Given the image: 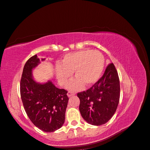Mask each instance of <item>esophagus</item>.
<instances>
[{
  "instance_id": "obj_1",
  "label": "esophagus",
  "mask_w": 150,
  "mask_h": 150,
  "mask_svg": "<svg viewBox=\"0 0 150 150\" xmlns=\"http://www.w3.org/2000/svg\"><path fill=\"white\" fill-rule=\"evenodd\" d=\"M74 95H75V93H74V92H68L67 93V96H68V97H71V96H74Z\"/></svg>"
}]
</instances>
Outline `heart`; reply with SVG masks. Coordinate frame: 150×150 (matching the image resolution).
<instances>
[{
    "instance_id": "1",
    "label": "heart",
    "mask_w": 150,
    "mask_h": 150,
    "mask_svg": "<svg viewBox=\"0 0 150 150\" xmlns=\"http://www.w3.org/2000/svg\"><path fill=\"white\" fill-rule=\"evenodd\" d=\"M104 64V57L99 51L81 50L65 55L55 68V75L63 85L74 73L75 79L68 87L76 91L82 88L83 85L88 87L96 83L103 71Z\"/></svg>"
}]
</instances>
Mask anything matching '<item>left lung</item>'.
<instances>
[{"label": "left lung", "mask_w": 150, "mask_h": 150, "mask_svg": "<svg viewBox=\"0 0 150 150\" xmlns=\"http://www.w3.org/2000/svg\"><path fill=\"white\" fill-rule=\"evenodd\" d=\"M77 96L80 112L85 121L94 126L108 122L116 111L120 97V83L114 64H109L91 88L78 93Z\"/></svg>", "instance_id": "obj_1"}]
</instances>
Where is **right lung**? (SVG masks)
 Listing matches in <instances>:
<instances>
[{"instance_id": "add662e5", "label": "right lung", "mask_w": 150, "mask_h": 150, "mask_svg": "<svg viewBox=\"0 0 150 150\" xmlns=\"http://www.w3.org/2000/svg\"><path fill=\"white\" fill-rule=\"evenodd\" d=\"M37 54L30 58L23 68L20 83L23 104L31 121L45 132H54L65 122L68 102L67 91L57 88L51 80L45 83L34 79L33 70L44 62Z\"/></svg>"}]
</instances>
